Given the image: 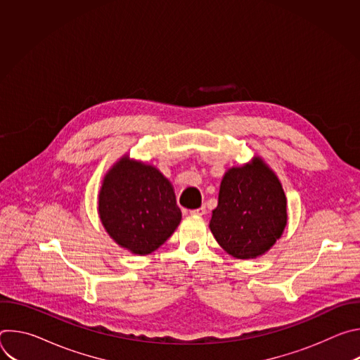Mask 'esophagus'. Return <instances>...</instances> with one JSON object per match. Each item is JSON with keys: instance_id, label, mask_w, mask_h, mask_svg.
Returning a JSON list of instances; mask_svg holds the SVG:
<instances>
[{"instance_id": "1", "label": "esophagus", "mask_w": 360, "mask_h": 360, "mask_svg": "<svg viewBox=\"0 0 360 360\" xmlns=\"http://www.w3.org/2000/svg\"><path fill=\"white\" fill-rule=\"evenodd\" d=\"M205 212H207V208H205V207H200L198 210H191L189 211V214L195 215V217H202V215H205Z\"/></svg>"}]
</instances>
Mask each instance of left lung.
I'll return each mask as SVG.
<instances>
[{
	"label": "left lung",
	"mask_w": 360,
	"mask_h": 360,
	"mask_svg": "<svg viewBox=\"0 0 360 360\" xmlns=\"http://www.w3.org/2000/svg\"><path fill=\"white\" fill-rule=\"evenodd\" d=\"M286 224L282 184L261 157L225 172L210 228L226 253L236 259L259 258L282 236Z\"/></svg>",
	"instance_id": "left-lung-1"
}]
</instances>
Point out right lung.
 <instances>
[{"label":"right lung","mask_w":360,"mask_h":360,"mask_svg":"<svg viewBox=\"0 0 360 360\" xmlns=\"http://www.w3.org/2000/svg\"><path fill=\"white\" fill-rule=\"evenodd\" d=\"M98 215L110 238L141 256L164 245L182 218L169 179L127 153L102 179Z\"/></svg>","instance_id":"add662e5"}]
</instances>
